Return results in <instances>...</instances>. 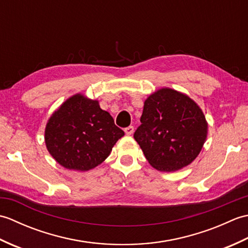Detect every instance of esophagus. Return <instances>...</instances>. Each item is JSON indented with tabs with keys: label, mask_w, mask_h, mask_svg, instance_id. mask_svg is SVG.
Returning <instances> with one entry per match:
<instances>
[{
	"label": "esophagus",
	"mask_w": 248,
	"mask_h": 248,
	"mask_svg": "<svg viewBox=\"0 0 248 248\" xmlns=\"http://www.w3.org/2000/svg\"><path fill=\"white\" fill-rule=\"evenodd\" d=\"M124 132H125V134H127V135L133 134V132H134V127H133V125H129V127H127V128L124 129Z\"/></svg>",
	"instance_id": "esophagus-1"
}]
</instances>
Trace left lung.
<instances>
[{
	"label": "left lung",
	"mask_w": 248,
	"mask_h": 248,
	"mask_svg": "<svg viewBox=\"0 0 248 248\" xmlns=\"http://www.w3.org/2000/svg\"><path fill=\"white\" fill-rule=\"evenodd\" d=\"M134 139L155 170L173 171L192 163L202 150L208 124L186 94L163 88L146 100Z\"/></svg>",
	"instance_id": "1"
}]
</instances>
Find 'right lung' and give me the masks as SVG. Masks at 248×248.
<instances>
[{
    "label": "right lung",
    "instance_id": "obj_1",
    "mask_svg": "<svg viewBox=\"0 0 248 248\" xmlns=\"http://www.w3.org/2000/svg\"><path fill=\"white\" fill-rule=\"evenodd\" d=\"M124 135L98 101L76 94L51 116L45 140L50 155L62 166L86 171L101 164Z\"/></svg>",
    "mask_w": 248,
    "mask_h": 248
}]
</instances>
